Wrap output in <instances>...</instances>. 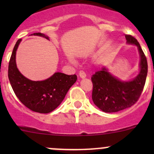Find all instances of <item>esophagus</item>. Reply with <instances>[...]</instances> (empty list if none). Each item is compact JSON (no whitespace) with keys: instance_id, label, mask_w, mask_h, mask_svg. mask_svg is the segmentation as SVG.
<instances>
[{"instance_id":"34e87169","label":"esophagus","mask_w":154,"mask_h":154,"mask_svg":"<svg viewBox=\"0 0 154 154\" xmlns=\"http://www.w3.org/2000/svg\"><path fill=\"white\" fill-rule=\"evenodd\" d=\"M79 76H80V77H81V78H85V77H86V74L83 71H80V72H79Z\"/></svg>"}]
</instances>
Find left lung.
<instances>
[{"label": "left lung", "instance_id": "1", "mask_svg": "<svg viewBox=\"0 0 154 154\" xmlns=\"http://www.w3.org/2000/svg\"><path fill=\"white\" fill-rule=\"evenodd\" d=\"M128 44L135 45L140 55V72L131 81H122L112 75L106 68L91 76L92 100L105 112H116L134 105L139 100L145 84L147 62L137 40L131 35H125Z\"/></svg>", "mask_w": 154, "mask_h": 154}]
</instances>
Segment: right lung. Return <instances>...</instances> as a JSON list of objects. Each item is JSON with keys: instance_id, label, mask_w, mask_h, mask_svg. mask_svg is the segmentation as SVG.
<instances>
[{"instance_id": "1", "label": "right lung", "mask_w": 154, "mask_h": 154, "mask_svg": "<svg viewBox=\"0 0 154 154\" xmlns=\"http://www.w3.org/2000/svg\"><path fill=\"white\" fill-rule=\"evenodd\" d=\"M48 39L41 32H35ZM21 39H18L11 55L8 67V77L12 89L20 101L33 112L49 113L55 109L66 97L69 88L77 81V75H67L57 72L47 80L32 81L20 73L15 63V54Z\"/></svg>"}]
</instances>
